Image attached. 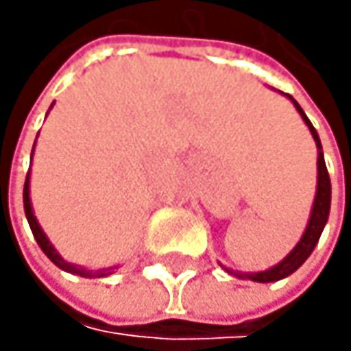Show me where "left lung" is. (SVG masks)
Wrapping results in <instances>:
<instances>
[{
    "label": "left lung",
    "instance_id": "obj_1",
    "mask_svg": "<svg viewBox=\"0 0 351 351\" xmlns=\"http://www.w3.org/2000/svg\"><path fill=\"white\" fill-rule=\"evenodd\" d=\"M297 111L301 113L303 117V122L307 124L309 132H312L314 141H316V147H318V191H316V199H314V208H312V217H309V223H307V229H305V234L303 238L299 240V244L293 248V252L289 254V257L278 263L276 267L267 269V271H257V274H240V271H232V269H227L229 274H234L238 278H246V280H252V282H276V280H282V278H287L291 276L295 269H299L305 259L312 254L314 246L318 244L320 240V234H322V229L326 225V219H328V210H330V179H328V170H326V164H324V156H322V145H320V138H318V132L316 128L312 126V122L307 119V115L303 113V109L299 107V103L289 97Z\"/></svg>",
    "mask_w": 351,
    "mask_h": 351
}]
</instances>
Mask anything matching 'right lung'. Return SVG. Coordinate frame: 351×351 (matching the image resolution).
<instances>
[{"instance_id":"obj_1","label":"right lung","mask_w":351,"mask_h":351,"mask_svg":"<svg viewBox=\"0 0 351 351\" xmlns=\"http://www.w3.org/2000/svg\"><path fill=\"white\" fill-rule=\"evenodd\" d=\"M23 204H25V215H27L29 227H31V232H33V236H35V240H37L39 248H42V250L46 252V257H48V259H50L54 265H58V267H60V269H64V271H71V274L84 276V278H103V276H109V274H113L111 269L90 271V269H82V267H77V265H71V263L62 261V257H60V254H58V252L52 248V244L48 242L46 234L42 232V227L37 225V221H35V217H33L31 199H29V174H27V179H25V189H23Z\"/></svg>"}]
</instances>
